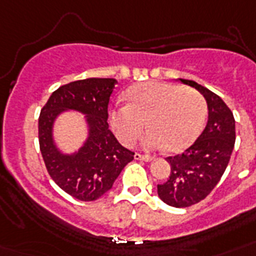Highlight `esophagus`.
Returning a JSON list of instances; mask_svg holds the SVG:
<instances>
[{"label": "esophagus", "mask_w": 256, "mask_h": 256, "mask_svg": "<svg viewBox=\"0 0 256 256\" xmlns=\"http://www.w3.org/2000/svg\"><path fill=\"white\" fill-rule=\"evenodd\" d=\"M134 158L138 160H144V162H150V160H152V156H144V154H138V152L134 156Z\"/></svg>", "instance_id": "34e87169"}]
</instances>
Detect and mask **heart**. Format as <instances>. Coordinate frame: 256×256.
<instances>
[{"instance_id": "obj_1", "label": "heart", "mask_w": 256, "mask_h": 256, "mask_svg": "<svg viewBox=\"0 0 256 256\" xmlns=\"http://www.w3.org/2000/svg\"><path fill=\"white\" fill-rule=\"evenodd\" d=\"M126 96L128 104L110 110L112 132L124 144H134L148 122L150 130L142 140V148L178 152L194 144L204 128L206 100L194 88L148 81L132 86Z\"/></svg>"}]
</instances>
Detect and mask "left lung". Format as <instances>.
<instances>
[{"instance_id": "1", "label": "left lung", "mask_w": 256, "mask_h": 256, "mask_svg": "<svg viewBox=\"0 0 256 256\" xmlns=\"http://www.w3.org/2000/svg\"><path fill=\"white\" fill-rule=\"evenodd\" d=\"M196 88L207 102L208 120L198 140L183 154L166 158L168 179L158 184V196L172 207H188L210 194L222 178L235 144V120L223 100L196 82L179 78Z\"/></svg>"}]
</instances>
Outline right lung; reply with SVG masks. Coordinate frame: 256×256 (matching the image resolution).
<instances>
[{
    "label": "right lung",
    "mask_w": 256,
    "mask_h": 256,
    "mask_svg": "<svg viewBox=\"0 0 256 256\" xmlns=\"http://www.w3.org/2000/svg\"><path fill=\"white\" fill-rule=\"evenodd\" d=\"M116 85L114 78H86L61 86L40 114L38 138L52 179L76 199L92 202L108 192L134 152L116 140L108 124V104ZM86 116L88 136L78 150L62 152L54 138L55 122L64 112Z\"/></svg>",
    "instance_id": "add662e5"
}]
</instances>
